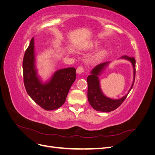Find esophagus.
<instances>
[{
	"mask_svg": "<svg viewBox=\"0 0 155 155\" xmlns=\"http://www.w3.org/2000/svg\"><path fill=\"white\" fill-rule=\"evenodd\" d=\"M84 71H85V68H84L82 66H79L77 68V70H76V72L78 74H81L83 73Z\"/></svg>",
	"mask_w": 155,
	"mask_h": 155,
	"instance_id": "34e87169",
	"label": "esophagus"
}]
</instances>
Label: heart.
<instances>
[{"label":"heart","mask_w":155,"mask_h":155,"mask_svg":"<svg viewBox=\"0 0 155 155\" xmlns=\"http://www.w3.org/2000/svg\"><path fill=\"white\" fill-rule=\"evenodd\" d=\"M101 55H102V53H101V52H100V53L98 54V56H99V57H100V56H101Z\"/></svg>","instance_id":"b5f03b06"}]
</instances>
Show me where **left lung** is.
I'll use <instances>...</instances> for the list:
<instances>
[{
	"label": "left lung",
	"mask_w": 155,
	"mask_h": 155,
	"mask_svg": "<svg viewBox=\"0 0 155 155\" xmlns=\"http://www.w3.org/2000/svg\"><path fill=\"white\" fill-rule=\"evenodd\" d=\"M121 59H125L132 63L133 67V73H134V79L133 83L131 85V87L128 93H129L130 91L132 89L134 79H135V64L136 61L134 58H130L127 55L122 56ZM109 62L103 63L100 64H97L94 68L92 69L91 71V75L89 76L87 78V81L88 83V92L87 96L89 104L94 109L97 111L109 112L110 111L116 109L117 108L120 107L121 104H122L125 98L127 96L128 94L122 97L120 99L114 100L111 98L106 97L104 94H103L101 88L100 79L98 76L104 71V69L108 66Z\"/></svg>",
	"instance_id": "1"
}]
</instances>
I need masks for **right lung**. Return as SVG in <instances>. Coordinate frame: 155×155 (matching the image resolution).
<instances>
[{"label":"right lung","instance_id":"obj_1","mask_svg":"<svg viewBox=\"0 0 155 155\" xmlns=\"http://www.w3.org/2000/svg\"><path fill=\"white\" fill-rule=\"evenodd\" d=\"M34 39L32 38L23 58V79L26 91L31 99L43 109H58L65 102L68 91L76 79L74 67L58 70L45 83L37 76L35 64Z\"/></svg>","mask_w":155,"mask_h":155}]
</instances>
